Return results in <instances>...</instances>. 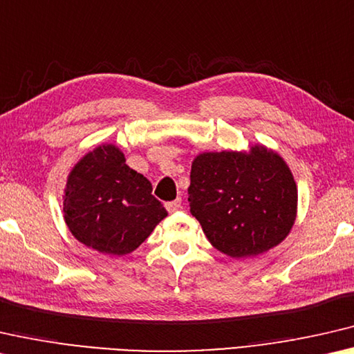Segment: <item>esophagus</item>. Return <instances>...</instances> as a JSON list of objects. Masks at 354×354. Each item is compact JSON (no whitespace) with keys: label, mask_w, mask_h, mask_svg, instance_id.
Here are the masks:
<instances>
[{"label":"esophagus","mask_w":354,"mask_h":354,"mask_svg":"<svg viewBox=\"0 0 354 354\" xmlns=\"http://www.w3.org/2000/svg\"><path fill=\"white\" fill-rule=\"evenodd\" d=\"M165 207H166V210L169 212V213H174V212L180 210V208H182V199H176V201L166 202Z\"/></svg>","instance_id":"obj_1"}]
</instances>
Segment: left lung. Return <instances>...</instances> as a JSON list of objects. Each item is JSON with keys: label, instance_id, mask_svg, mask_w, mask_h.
<instances>
[{"label": "left lung", "instance_id": "8db88e82", "mask_svg": "<svg viewBox=\"0 0 354 354\" xmlns=\"http://www.w3.org/2000/svg\"><path fill=\"white\" fill-rule=\"evenodd\" d=\"M189 212L208 241L230 257H256L286 239L298 191L288 166L263 146L201 153L191 166Z\"/></svg>", "mask_w": 354, "mask_h": 354}]
</instances>
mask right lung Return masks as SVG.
Returning <instances> with one entry per match:
<instances>
[{
    "mask_svg": "<svg viewBox=\"0 0 354 354\" xmlns=\"http://www.w3.org/2000/svg\"><path fill=\"white\" fill-rule=\"evenodd\" d=\"M166 215L152 183L113 144L83 156L68 176L64 219L75 239L98 252L135 251Z\"/></svg>",
    "mask_w": 354,
    "mask_h": 354,
    "instance_id": "1",
    "label": "right lung"
}]
</instances>
